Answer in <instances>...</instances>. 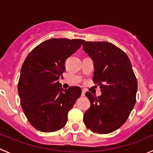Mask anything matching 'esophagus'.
Instances as JSON below:
<instances>
[{
    "mask_svg": "<svg viewBox=\"0 0 153 153\" xmlns=\"http://www.w3.org/2000/svg\"><path fill=\"white\" fill-rule=\"evenodd\" d=\"M85 93H86V90H82V93H81V95L83 97V96H85Z\"/></svg>",
    "mask_w": 153,
    "mask_h": 153,
    "instance_id": "34e87169",
    "label": "esophagus"
}]
</instances>
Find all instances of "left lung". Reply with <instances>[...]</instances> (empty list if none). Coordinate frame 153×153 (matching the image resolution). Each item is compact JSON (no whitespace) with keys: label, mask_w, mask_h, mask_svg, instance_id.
I'll return each mask as SVG.
<instances>
[{"label":"left lung","mask_w":153,"mask_h":153,"mask_svg":"<svg viewBox=\"0 0 153 153\" xmlns=\"http://www.w3.org/2000/svg\"><path fill=\"white\" fill-rule=\"evenodd\" d=\"M83 50L93 61V81L100 86V96H86L90 107L83 122L93 132L106 134L122 126L136 103L137 79L129 57L108 42H84Z\"/></svg>","instance_id":"1"}]
</instances>
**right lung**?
I'll list each match as a JSON object with an SVG mask.
<instances>
[{
	"label": "right lung",
	"mask_w": 153,
	"mask_h": 153,
	"mask_svg": "<svg viewBox=\"0 0 153 153\" xmlns=\"http://www.w3.org/2000/svg\"><path fill=\"white\" fill-rule=\"evenodd\" d=\"M83 40L53 38L42 42L27 56L21 70L18 94L23 111L37 130L55 132L67 122V114L81 96L79 86L62 88L65 62Z\"/></svg>",
	"instance_id": "obj_1"
}]
</instances>
